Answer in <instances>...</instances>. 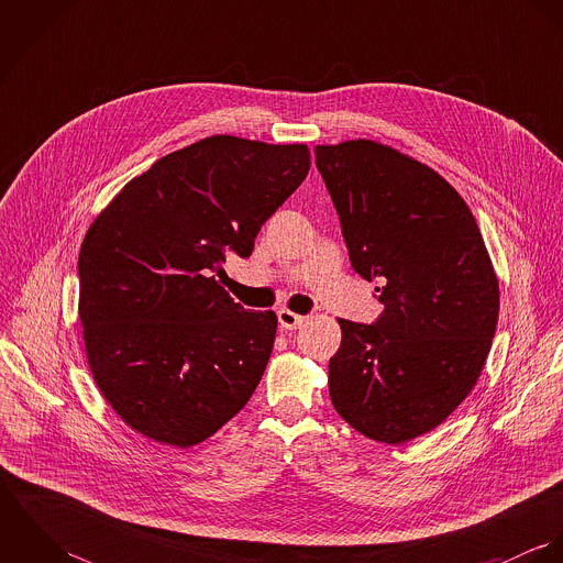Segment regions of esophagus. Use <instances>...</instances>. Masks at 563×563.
<instances>
[{"label": "esophagus", "mask_w": 563, "mask_h": 563, "mask_svg": "<svg viewBox=\"0 0 563 563\" xmlns=\"http://www.w3.org/2000/svg\"><path fill=\"white\" fill-rule=\"evenodd\" d=\"M277 319H279L282 329H297V327H301V324L306 322V317L295 314V312H290V310H279V312H277Z\"/></svg>", "instance_id": "obj_1"}]
</instances>
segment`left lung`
<instances>
[{
    "instance_id": "1",
    "label": "left lung",
    "mask_w": 563,
    "mask_h": 563,
    "mask_svg": "<svg viewBox=\"0 0 563 563\" xmlns=\"http://www.w3.org/2000/svg\"><path fill=\"white\" fill-rule=\"evenodd\" d=\"M353 268L379 279L373 324L338 319L329 397L362 435L402 444L475 388L498 322V279L473 212L433 168L357 139L314 150Z\"/></svg>"
}]
</instances>
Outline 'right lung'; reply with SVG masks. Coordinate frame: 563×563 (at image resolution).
<instances>
[{
	"instance_id": "add662e5",
	"label": "right lung",
	"mask_w": 563,
	"mask_h": 563,
	"mask_svg": "<svg viewBox=\"0 0 563 563\" xmlns=\"http://www.w3.org/2000/svg\"><path fill=\"white\" fill-rule=\"evenodd\" d=\"M310 170L306 145L217 134L134 177L80 249V322L103 399L145 438L188 449L251 399L277 317L219 286L225 253L251 255L264 221Z\"/></svg>"
}]
</instances>
